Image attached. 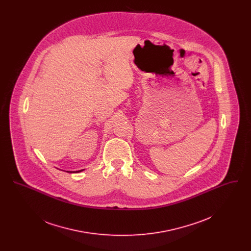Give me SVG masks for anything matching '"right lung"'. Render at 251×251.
<instances>
[{
	"label": "right lung",
	"mask_w": 251,
	"mask_h": 251,
	"mask_svg": "<svg viewBox=\"0 0 251 251\" xmlns=\"http://www.w3.org/2000/svg\"><path fill=\"white\" fill-rule=\"evenodd\" d=\"M84 169H82V170H78V171H76V172H73V173H79V172H81V171H83ZM67 172H70V173H72V171H67Z\"/></svg>",
	"instance_id": "1"
}]
</instances>
